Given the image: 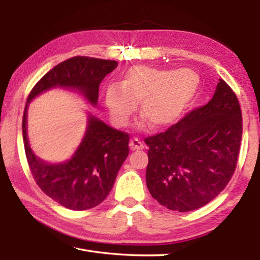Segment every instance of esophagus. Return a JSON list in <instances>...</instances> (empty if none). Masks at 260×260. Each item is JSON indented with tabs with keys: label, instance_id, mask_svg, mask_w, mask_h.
Masks as SVG:
<instances>
[{
	"label": "esophagus",
	"instance_id": "obj_1",
	"mask_svg": "<svg viewBox=\"0 0 260 260\" xmlns=\"http://www.w3.org/2000/svg\"><path fill=\"white\" fill-rule=\"evenodd\" d=\"M129 147H131V150H133V151L143 150V148H144V144H143V143L139 139H137V137H134V139L131 140V142H129Z\"/></svg>",
	"mask_w": 260,
	"mask_h": 260
}]
</instances>
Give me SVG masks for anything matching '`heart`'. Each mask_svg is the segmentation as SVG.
<instances>
[{
    "label": "heart",
    "instance_id": "heart-1",
    "mask_svg": "<svg viewBox=\"0 0 260 260\" xmlns=\"http://www.w3.org/2000/svg\"><path fill=\"white\" fill-rule=\"evenodd\" d=\"M200 78L190 69H159L137 64L126 71L121 84L105 90L113 123L125 126L141 102V114L154 128L174 124L197 95Z\"/></svg>",
    "mask_w": 260,
    "mask_h": 260
}]
</instances>
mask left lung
Instances as JSON below:
<instances>
[{
    "mask_svg": "<svg viewBox=\"0 0 260 260\" xmlns=\"http://www.w3.org/2000/svg\"><path fill=\"white\" fill-rule=\"evenodd\" d=\"M241 136L239 101L227 82L219 79L207 105L145 139L146 184L151 196L173 211L206 206L233 178Z\"/></svg>",
    "mask_w": 260,
    "mask_h": 260,
    "instance_id": "8db88e82",
    "label": "left lung"
}]
</instances>
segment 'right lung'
Returning <instances> with one entry per match:
<instances>
[{"label": "right lung", "instance_id": "add662e5", "mask_svg": "<svg viewBox=\"0 0 260 260\" xmlns=\"http://www.w3.org/2000/svg\"><path fill=\"white\" fill-rule=\"evenodd\" d=\"M117 64L115 60L73 57L43 76L27 96L22 132L29 169L45 194L67 209L82 211L98 206L106 199L128 155L129 135L90 116L86 135L71 159L61 164H48L33 154L27 142V104L39 93L59 86L79 89L88 101L96 105L99 85Z\"/></svg>", "mask_w": 260, "mask_h": 260}]
</instances>
